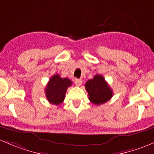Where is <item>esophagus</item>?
<instances>
[{"instance_id":"1","label":"esophagus","mask_w":154,"mask_h":154,"mask_svg":"<svg viewBox=\"0 0 154 154\" xmlns=\"http://www.w3.org/2000/svg\"><path fill=\"white\" fill-rule=\"evenodd\" d=\"M82 80H81V79H75V85H76L77 87H79V86H81V85H82Z\"/></svg>"}]
</instances>
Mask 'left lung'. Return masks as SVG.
<instances>
[{"label": "left lung", "mask_w": 154, "mask_h": 154, "mask_svg": "<svg viewBox=\"0 0 154 154\" xmlns=\"http://www.w3.org/2000/svg\"><path fill=\"white\" fill-rule=\"evenodd\" d=\"M85 88L89 95V100L96 105H100L110 100L112 96V90L104 78L96 75L85 84Z\"/></svg>", "instance_id": "left-lung-1"}]
</instances>
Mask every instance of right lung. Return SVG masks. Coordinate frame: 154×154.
Segmentation results:
<instances>
[{
	"label": "right lung",
	"mask_w": 154,
	"mask_h": 154,
	"mask_svg": "<svg viewBox=\"0 0 154 154\" xmlns=\"http://www.w3.org/2000/svg\"><path fill=\"white\" fill-rule=\"evenodd\" d=\"M72 82L67 78H61L58 74L51 77L45 88L46 97L49 102L58 105L62 103L65 98V93Z\"/></svg>",
	"instance_id": "add662e5"
}]
</instances>
